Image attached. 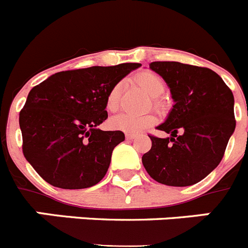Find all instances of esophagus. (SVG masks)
Instances as JSON below:
<instances>
[{"mask_svg": "<svg viewBox=\"0 0 248 248\" xmlns=\"http://www.w3.org/2000/svg\"><path fill=\"white\" fill-rule=\"evenodd\" d=\"M137 137H138V134H135V133H126L125 134V138L128 140H133L134 138H137Z\"/></svg>", "mask_w": 248, "mask_h": 248, "instance_id": "esophagus-1", "label": "esophagus"}]
</instances>
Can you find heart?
Here are the masks:
<instances>
[{
	"instance_id": "heart-1",
	"label": "heart",
	"mask_w": 248,
	"mask_h": 248,
	"mask_svg": "<svg viewBox=\"0 0 248 248\" xmlns=\"http://www.w3.org/2000/svg\"><path fill=\"white\" fill-rule=\"evenodd\" d=\"M135 82L143 89L148 95L154 98L155 104L159 105L156 97L163 93L165 89V83L159 74L154 72L145 71L140 72L135 76ZM119 95H120V84H115L113 88L109 91L105 100V105L109 111H115L119 107ZM156 122V115L153 113L144 114H134V113H120L115 117H113L109 122L110 126L115 130H122L125 133H138L140 130L151 126Z\"/></svg>"
}]
</instances>
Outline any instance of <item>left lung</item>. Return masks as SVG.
Listing matches in <instances>:
<instances>
[{
	"instance_id": "obj_1",
	"label": "left lung",
	"mask_w": 248,
	"mask_h": 248,
	"mask_svg": "<svg viewBox=\"0 0 248 248\" xmlns=\"http://www.w3.org/2000/svg\"><path fill=\"white\" fill-rule=\"evenodd\" d=\"M149 67L165 80L174 105L156 126L170 137H150L143 165L160 184L194 185L220 164L235 131L233 94L209 68L179 62H153Z\"/></svg>"
}]
</instances>
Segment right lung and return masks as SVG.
<instances>
[{"instance_id":"1","label":"right lung","mask_w":248,"mask_h":248,"mask_svg":"<svg viewBox=\"0 0 248 248\" xmlns=\"http://www.w3.org/2000/svg\"><path fill=\"white\" fill-rule=\"evenodd\" d=\"M140 63L59 72L33 87L19 113L23 155L48 184L87 189L99 183L125 135L104 131L107 95Z\"/></svg>"}]
</instances>
